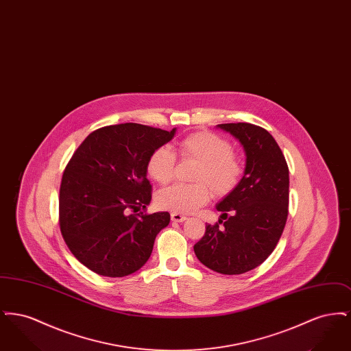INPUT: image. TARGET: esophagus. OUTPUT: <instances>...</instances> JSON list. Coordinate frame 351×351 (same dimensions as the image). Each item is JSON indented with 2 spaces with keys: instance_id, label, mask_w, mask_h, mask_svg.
<instances>
[{
  "instance_id": "esophagus-1",
  "label": "esophagus",
  "mask_w": 351,
  "mask_h": 351,
  "mask_svg": "<svg viewBox=\"0 0 351 351\" xmlns=\"http://www.w3.org/2000/svg\"><path fill=\"white\" fill-rule=\"evenodd\" d=\"M171 219L173 222H183V221L186 219V217L183 216V215H179V213H171Z\"/></svg>"
}]
</instances>
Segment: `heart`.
Returning <instances> with one entry per match:
<instances>
[{"mask_svg":"<svg viewBox=\"0 0 351 351\" xmlns=\"http://www.w3.org/2000/svg\"><path fill=\"white\" fill-rule=\"evenodd\" d=\"M182 159L199 163L192 180L195 184H175L158 192L156 205L160 209L188 215L205 205L212 195L228 197L238 188L243 176V166L234 154L233 145L210 132H196L184 136L178 143ZM176 155L168 147L151 152L146 169L154 182L168 184L175 175Z\"/></svg>","mask_w":351,"mask_h":351,"instance_id":"b5f03b06","label":"heart"}]
</instances>
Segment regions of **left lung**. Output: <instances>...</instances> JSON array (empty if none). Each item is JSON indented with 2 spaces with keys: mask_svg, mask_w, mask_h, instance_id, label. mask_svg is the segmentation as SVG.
Here are the masks:
<instances>
[{
  "mask_svg": "<svg viewBox=\"0 0 351 351\" xmlns=\"http://www.w3.org/2000/svg\"><path fill=\"white\" fill-rule=\"evenodd\" d=\"M246 152L238 188L217 205L221 218L206 225L193 246L204 266L223 275H239L262 265L276 247L288 217L289 171L283 152L266 129L221 123Z\"/></svg>",
  "mask_w": 351,
  "mask_h": 351,
  "instance_id": "8db88e82",
  "label": "left lung"
}]
</instances>
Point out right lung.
Segmentation results:
<instances>
[{
    "label": "right lung",
    "instance_id": "right-lung-1",
    "mask_svg": "<svg viewBox=\"0 0 351 351\" xmlns=\"http://www.w3.org/2000/svg\"><path fill=\"white\" fill-rule=\"evenodd\" d=\"M175 130L132 122L104 126L73 152L60 183L59 225L85 267L122 278L149 261L169 213H146L152 192L146 165Z\"/></svg>",
    "mask_w": 351,
    "mask_h": 351
}]
</instances>
